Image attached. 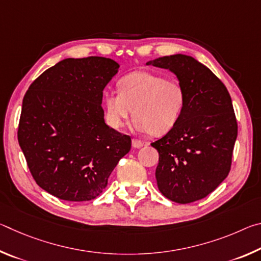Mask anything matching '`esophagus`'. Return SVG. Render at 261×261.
<instances>
[{
    "label": "esophagus",
    "mask_w": 261,
    "mask_h": 261,
    "mask_svg": "<svg viewBox=\"0 0 261 261\" xmlns=\"http://www.w3.org/2000/svg\"><path fill=\"white\" fill-rule=\"evenodd\" d=\"M144 143L141 140H138V139H132V147L135 148H140L144 146Z\"/></svg>",
    "instance_id": "1"
}]
</instances>
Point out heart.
<instances>
[{"instance_id": "1", "label": "heart", "mask_w": 261, "mask_h": 261, "mask_svg": "<svg viewBox=\"0 0 261 261\" xmlns=\"http://www.w3.org/2000/svg\"><path fill=\"white\" fill-rule=\"evenodd\" d=\"M118 90L103 95L106 116L110 126H123L132 112L134 127L153 136L165 135L179 120L185 105V92L178 82L145 70L125 74Z\"/></svg>"}]
</instances>
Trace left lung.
<instances>
[{"label":"left lung","instance_id":"obj_1","mask_svg":"<svg viewBox=\"0 0 261 261\" xmlns=\"http://www.w3.org/2000/svg\"><path fill=\"white\" fill-rule=\"evenodd\" d=\"M146 64L170 70L185 92L179 120L151 144L159 152L158 188L178 204L202 199L230 171L237 138L230 94L208 68L191 56H163Z\"/></svg>","mask_w":261,"mask_h":261}]
</instances>
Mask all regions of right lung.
<instances>
[{
  "label": "right lung",
  "instance_id": "add662e5",
  "mask_svg": "<svg viewBox=\"0 0 261 261\" xmlns=\"http://www.w3.org/2000/svg\"><path fill=\"white\" fill-rule=\"evenodd\" d=\"M120 65L100 56L65 59L31 84L21 106L18 143L41 189L68 201L103 191L131 138L105 122L103 88Z\"/></svg>",
  "mask_w": 261,
  "mask_h": 261
}]
</instances>
